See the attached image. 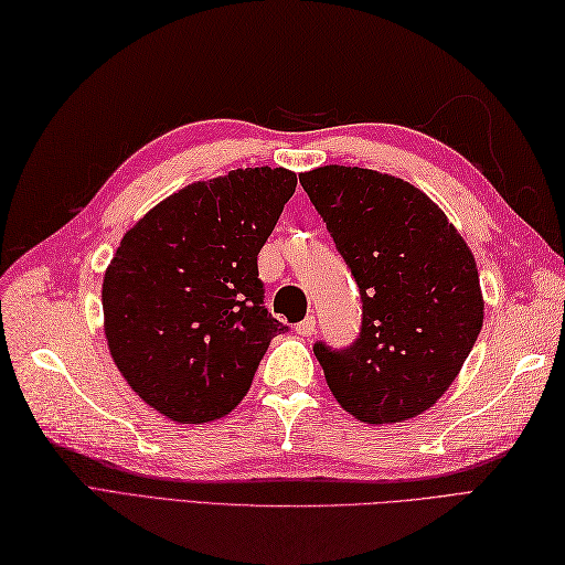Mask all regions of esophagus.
<instances>
[{
  "label": "esophagus",
  "instance_id": "34e87169",
  "mask_svg": "<svg viewBox=\"0 0 565 565\" xmlns=\"http://www.w3.org/2000/svg\"><path fill=\"white\" fill-rule=\"evenodd\" d=\"M296 334H300V337H310V334H315V317H312V315H308L306 320L296 324Z\"/></svg>",
  "mask_w": 565,
  "mask_h": 565
}]
</instances>
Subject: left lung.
<instances>
[{
	"label": "left lung",
	"mask_w": 565,
	"mask_h": 565,
	"mask_svg": "<svg viewBox=\"0 0 565 565\" xmlns=\"http://www.w3.org/2000/svg\"><path fill=\"white\" fill-rule=\"evenodd\" d=\"M363 300L353 345L315 343L331 394L360 423L392 425L437 403L484 320L480 274L446 214L408 181L329 164L300 173Z\"/></svg>",
	"instance_id": "obj_1"
}]
</instances>
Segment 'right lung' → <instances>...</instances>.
Segmentation results:
<instances>
[{"label": "right lung", "instance_id": "right-lung-1", "mask_svg": "<svg viewBox=\"0 0 565 565\" xmlns=\"http://www.w3.org/2000/svg\"><path fill=\"white\" fill-rule=\"evenodd\" d=\"M284 167L234 169L154 205L105 271L109 353L134 392L173 423L200 425L248 394L269 341L257 253L296 193Z\"/></svg>", "mask_w": 565, "mask_h": 565}]
</instances>
